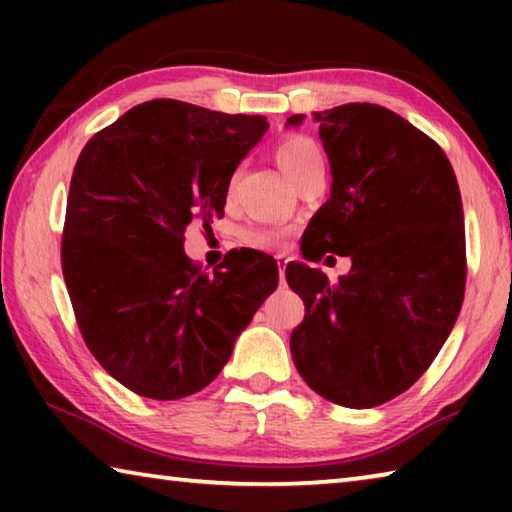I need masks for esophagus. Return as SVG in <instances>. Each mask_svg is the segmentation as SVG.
Instances as JSON below:
<instances>
[{"mask_svg": "<svg viewBox=\"0 0 512 512\" xmlns=\"http://www.w3.org/2000/svg\"><path fill=\"white\" fill-rule=\"evenodd\" d=\"M275 262H277V268H280V280L284 282V268H287V264H289V257L287 255H277Z\"/></svg>", "mask_w": 512, "mask_h": 512, "instance_id": "obj_1", "label": "esophagus"}]
</instances>
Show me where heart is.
I'll return each mask as SVG.
<instances>
[{"label": "heart", "instance_id": "b5f03b06", "mask_svg": "<svg viewBox=\"0 0 512 512\" xmlns=\"http://www.w3.org/2000/svg\"><path fill=\"white\" fill-rule=\"evenodd\" d=\"M275 162L280 164V169L287 173V178L293 185L298 183L311 164L323 160L318 146L309 140L305 135H287L282 137L280 142L275 144ZM237 176H230L228 180V194H232L235 189ZM284 239V230L282 228H273V225H255V228L244 230V241L253 248H264L271 250L282 244Z\"/></svg>", "mask_w": 512, "mask_h": 512}]
</instances>
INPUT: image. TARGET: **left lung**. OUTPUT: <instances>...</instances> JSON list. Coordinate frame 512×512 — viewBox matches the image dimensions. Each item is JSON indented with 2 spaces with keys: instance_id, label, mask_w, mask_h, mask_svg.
<instances>
[{
  "instance_id": "8db88e82",
  "label": "left lung",
  "mask_w": 512,
  "mask_h": 512,
  "mask_svg": "<svg viewBox=\"0 0 512 512\" xmlns=\"http://www.w3.org/2000/svg\"><path fill=\"white\" fill-rule=\"evenodd\" d=\"M314 119L332 189L311 216L302 255L350 257L352 268L332 284L318 268L287 266L305 302L291 357L320 397L372 409L424 375L461 311V192L443 149L393 110L345 103Z\"/></svg>"
}]
</instances>
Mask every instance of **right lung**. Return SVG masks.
Returning a JSON list of instances; mask_svg holds the SVG:
<instances>
[{
  "label": "right lung",
  "instance_id": "obj_1",
  "mask_svg": "<svg viewBox=\"0 0 512 512\" xmlns=\"http://www.w3.org/2000/svg\"><path fill=\"white\" fill-rule=\"evenodd\" d=\"M266 128L153 99L83 146L60 262L85 345L128 391L164 402L201 391L275 291L266 253L241 250L207 275L183 250L189 223L223 216L228 180Z\"/></svg>",
  "mask_w": 512,
  "mask_h": 512
}]
</instances>
